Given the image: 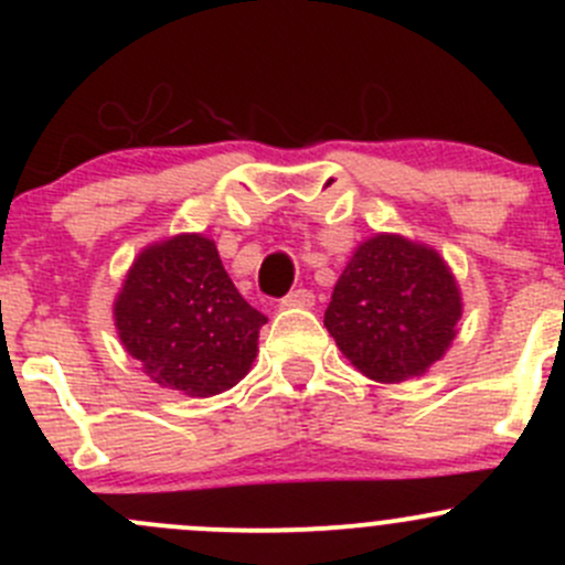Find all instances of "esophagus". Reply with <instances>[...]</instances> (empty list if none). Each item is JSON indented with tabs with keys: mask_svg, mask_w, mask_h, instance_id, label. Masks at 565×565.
Returning <instances> with one entry per match:
<instances>
[{
	"mask_svg": "<svg viewBox=\"0 0 565 565\" xmlns=\"http://www.w3.org/2000/svg\"><path fill=\"white\" fill-rule=\"evenodd\" d=\"M309 306H315V295L309 289H295L281 298V309H309Z\"/></svg>",
	"mask_w": 565,
	"mask_h": 565,
	"instance_id": "esophagus-1",
	"label": "esophagus"
}]
</instances>
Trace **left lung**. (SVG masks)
Returning a JSON list of instances; mask_svg holds the SVG:
<instances>
[{"label": "left lung", "mask_w": 565, "mask_h": 565, "mask_svg": "<svg viewBox=\"0 0 565 565\" xmlns=\"http://www.w3.org/2000/svg\"><path fill=\"white\" fill-rule=\"evenodd\" d=\"M461 292L448 262L409 237H369L333 287L324 328L374 383L420 377L459 333Z\"/></svg>", "instance_id": "1"}]
</instances>
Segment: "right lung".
<instances>
[{
  "label": "right lung",
  "mask_w": 565,
  "mask_h": 565,
  "mask_svg": "<svg viewBox=\"0 0 565 565\" xmlns=\"http://www.w3.org/2000/svg\"><path fill=\"white\" fill-rule=\"evenodd\" d=\"M265 322L237 292L215 243L199 232L141 248L114 300V328L141 372L193 398L246 377Z\"/></svg>",
  "instance_id": "obj_1"
}]
</instances>
